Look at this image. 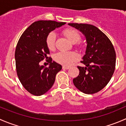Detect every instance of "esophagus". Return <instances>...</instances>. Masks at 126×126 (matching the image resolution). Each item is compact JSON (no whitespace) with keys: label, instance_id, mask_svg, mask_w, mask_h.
<instances>
[{"label":"esophagus","instance_id":"esophagus-1","mask_svg":"<svg viewBox=\"0 0 126 126\" xmlns=\"http://www.w3.org/2000/svg\"><path fill=\"white\" fill-rule=\"evenodd\" d=\"M70 67L69 66H63V69H69Z\"/></svg>","mask_w":126,"mask_h":126}]
</instances>
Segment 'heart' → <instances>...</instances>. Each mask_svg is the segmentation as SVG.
I'll return each instance as SVG.
<instances>
[{
	"label": "heart",
	"instance_id": "heart-1",
	"mask_svg": "<svg viewBox=\"0 0 126 126\" xmlns=\"http://www.w3.org/2000/svg\"><path fill=\"white\" fill-rule=\"evenodd\" d=\"M64 36L72 43H76L80 39V35L76 30L73 29H66L63 32ZM56 35L55 33L51 32L47 35L46 38V44L50 50L55 49ZM78 58V55L74 52H59L55 54L54 60L57 63L63 65L69 66L72 62Z\"/></svg>",
	"mask_w": 126,
	"mask_h": 126
}]
</instances>
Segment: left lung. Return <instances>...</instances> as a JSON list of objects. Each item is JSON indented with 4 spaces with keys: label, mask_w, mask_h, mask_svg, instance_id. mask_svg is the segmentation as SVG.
I'll return each mask as SVG.
<instances>
[{
    "label": "left lung",
    "mask_w": 126,
    "mask_h": 126,
    "mask_svg": "<svg viewBox=\"0 0 126 126\" xmlns=\"http://www.w3.org/2000/svg\"><path fill=\"white\" fill-rule=\"evenodd\" d=\"M79 30L87 42L85 54L78 66L79 75L73 79L75 87L85 94H94L104 88L111 79L115 69L116 54L109 38L94 25L69 23Z\"/></svg>",
    "instance_id": "left-lung-1"
}]
</instances>
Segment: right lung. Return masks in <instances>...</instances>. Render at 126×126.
<instances>
[{"label": "right lung", "mask_w": 126, "mask_h": 126, "mask_svg": "<svg viewBox=\"0 0 126 126\" xmlns=\"http://www.w3.org/2000/svg\"><path fill=\"white\" fill-rule=\"evenodd\" d=\"M65 22L38 21L32 24L21 35L15 50L17 74L27 91L35 96H41L54 85L56 74L61 71V64L52 62L48 68L39 62L47 59L50 54L46 44L49 33L64 25Z\"/></svg>", "instance_id": "1"}]
</instances>
